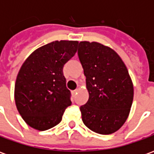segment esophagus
Listing matches in <instances>:
<instances>
[{
	"label": "esophagus",
	"mask_w": 154,
	"mask_h": 154,
	"mask_svg": "<svg viewBox=\"0 0 154 154\" xmlns=\"http://www.w3.org/2000/svg\"><path fill=\"white\" fill-rule=\"evenodd\" d=\"M77 90L72 91V97H75V96H76V94H77Z\"/></svg>",
	"instance_id": "esophagus-1"
}]
</instances>
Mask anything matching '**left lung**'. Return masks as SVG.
<instances>
[{"label":"left lung","instance_id":"1","mask_svg":"<svg viewBox=\"0 0 154 154\" xmlns=\"http://www.w3.org/2000/svg\"><path fill=\"white\" fill-rule=\"evenodd\" d=\"M77 54L89 92L80 107L84 125L100 134L115 133L128 118L134 98L127 67L113 49L97 42H80Z\"/></svg>","mask_w":154,"mask_h":154}]
</instances>
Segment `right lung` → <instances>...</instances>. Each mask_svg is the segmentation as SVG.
<instances>
[{
	"label": "right lung",
	"instance_id": "right-lung-1",
	"mask_svg": "<svg viewBox=\"0 0 154 154\" xmlns=\"http://www.w3.org/2000/svg\"><path fill=\"white\" fill-rule=\"evenodd\" d=\"M77 41H54L33 52L20 69L15 85V100L27 125L47 130L62 120L71 106L64 64L73 57Z\"/></svg>",
	"mask_w": 154,
	"mask_h": 154
}]
</instances>
